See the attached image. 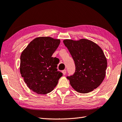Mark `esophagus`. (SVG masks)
<instances>
[{
  "instance_id": "obj_1",
  "label": "esophagus",
  "mask_w": 122,
  "mask_h": 122,
  "mask_svg": "<svg viewBox=\"0 0 122 122\" xmlns=\"http://www.w3.org/2000/svg\"><path fill=\"white\" fill-rule=\"evenodd\" d=\"M62 72L63 73V74L64 75H65L66 74V72H67V70H62Z\"/></svg>"
}]
</instances>
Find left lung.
<instances>
[{"instance_id": "obj_1", "label": "left lung", "mask_w": 122, "mask_h": 122, "mask_svg": "<svg viewBox=\"0 0 122 122\" xmlns=\"http://www.w3.org/2000/svg\"><path fill=\"white\" fill-rule=\"evenodd\" d=\"M63 43L75 62L74 74L67 77L71 86L81 93L96 89L103 81L107 69V61L103 51L94 42L85 39H66Z\"/></svg>"}]
</instances>
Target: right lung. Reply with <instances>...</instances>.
<instances>
[{
    "instance_id": "right-lung-1",
    "label": "right lung",
    "mask_w": 122,
    "mask_h": 122,
    "mask_svg": "<svg viewBox=\"0 0 122 122\" xmlns=\"http://www.w3.org/2000/svg\"><path fill=\"white\" fill-rule=\"evenodd\" d=\"M60 41L48 37L35 38L22 53L20 72L28 87L37 94L52 91L62 73L57 71L59 62L52 57Z\"/></svg>"
}]
</instances>
